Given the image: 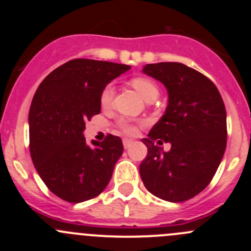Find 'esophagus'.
Listing matches in <instances>:
<instances>
[{
	"mask_svg": "<svg viewBox=\"0 0 251 251\" xmlns=\"http://www.w3.org/2000/svg\"><path fill=\"white\" fill-rule=\"evenodd\" d=\"M132 143H133V142L131 141V140H127V138H125V140L123 141L124 148H125V149H128V148H130V147L132 146Z\"/></svg>",
	"mask_w": 251,
	"mask_h": 251,
	"instance_id": "esophagus-1",
	"label": "esophagus"
}]
</instances>
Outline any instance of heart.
<instances>
[{
  "label": "heart",
  "instance_id": "1",
  "mask_svg": "<svg viewBox=\"0 0 251 251\" xmlns=\"http://www.w3.org/2000/svg\"><path fill=\"white\" fill-rule=\"evenodd\" d=\"M131 86L137 91L138 93L143 97V100H146L147 102H153L158 98L159 96V88L156 86V83L153 80H151L149 77L146 76H135L130 80ZM114 86L111 83L104 86V88L102 90L100 96V103L103 108L110 107L111 102H113L114 98ZM118 126L121 128L124 133L126 135H136L137 132V124L132 123L130 120H126V119H121L119 120Z\"/></svg>",
  "mask_w": 251,
  "mask_h": 251
}]
</instances>
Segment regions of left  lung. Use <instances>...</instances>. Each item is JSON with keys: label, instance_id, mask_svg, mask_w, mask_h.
<instances>
[{"label": "left lung", "instance_id": "8db88e82", "mask_svg": "<svg viewBox=\"0 0 251 251\" xmlns=\"http://www.w3.org/2000/svg\"><path fill=\"white\" fill-rule=\"evenodd\" d=\"M143 73L165 85V114L142 140L148 153L140 165L146 188L164 201L181 203L211 182L227 144L226 108L215 83L182 63L147 64ZM170 141L164 152L156 144Z\"/></svg>", "mask_w": 251, "mask_h": 251}]
</instances>
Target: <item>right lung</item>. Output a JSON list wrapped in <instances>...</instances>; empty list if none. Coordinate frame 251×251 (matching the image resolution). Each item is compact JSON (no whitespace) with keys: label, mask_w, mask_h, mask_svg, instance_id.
Returning <instances> with one entry per match:
<instances>
[{"label":"right lung","mask_w":251,"mask_h":251,"mask_svg":"<svg viewBox=\"0 0 251 251\" xmlns=\"http://www.w3.org/2000/svg\"><path fill=\"white\" fill-rule=\"evenodd\" d=\"M128 65L78 58L47 75L29 110L30 155L47 188L69 203L100 196L124 147L118 136L86 144V121L100 113L104 86Z\"/></svg>","instance_id":"right-lung-1"}]
</instances>
